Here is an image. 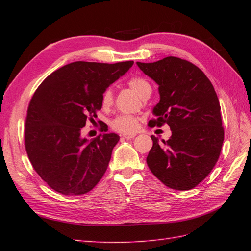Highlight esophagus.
Returning <instances> with one entry per match:
<instances>
[{"instance_id":"34e87169","label":"esophagus","mask_w":251,"mask_h":251,"mask_svg":"<svg viewBox=\"0 0 251 251\" xmlns=\"http://www.w3.org/2000/svg\"><path fill=\"white\" fill-rule=\"evenodd\" d=\"M123 137L125 138V139H132V138H135L136 137V134H124L123 135Z\"/></svg>"}]
</instances>
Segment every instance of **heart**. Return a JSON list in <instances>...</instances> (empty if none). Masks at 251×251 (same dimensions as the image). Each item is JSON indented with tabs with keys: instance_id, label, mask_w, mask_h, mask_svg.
Segmentation results:
<instances>
[{
	"instance_id": "1",
	"label": "heart",
	"mask_w": 251,
	"mask_h": 251,
	"mask_svg": "<svg viewBox=\"0 0 251 251\" xmlns=\"http://www.w3.org/2000/svg\"><path fill=\"white\" fill-rule=\"evenodd\" d=\"M128 85L134 92L142 97L143 95L148 92H151V85L145 78L135 76L131 77L128 81ZM112 102V92L111 89H105L102 96H101V104L103 106H108ZM138 122L139 119L137 116L130 114H121L116 116L115 119L111 122V127L114 130L119 132H124V134H131L134 132L138 127Z\"/></svg>"
}]
</instances>
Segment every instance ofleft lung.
<instances>
[{"label": "left lung", "mask_w": 251, "mask_h": 251, "mask_svg": "<svg viewBox=\"0 0 251 251\" xmlns=\"http://www.w3.org/2000/svg\"><path fill=\"white\" fill-rule=\"evenodd\" d=\"M137 65L156 82L161 97L149 126L166 123L172 129L166 141L151 136L148 166L170 189H193L215 167L225 140L215 88L199 67L178 57Z\"/></svg>", "instance_id": "8db88e82"}]
</instances>
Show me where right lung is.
Here are the masks:
<instances>
[{"mask_svg": "<svg viewBox=\"0 0 251 251\" xmlns=\"http://www.w3.org/2000/svg\"><path fill=\"white\" fill-rule=\"evenodd\" d=\"M134 61H75L50 74L32 97L25 119V147L37 175L63 195H82L103 177L120 140L103 134L88 141L81 130L95 122L101 96ZM101 131H108L101 127Z\"/></svg>", "mask_w": 251, "mask_h": 251, "instance_id": "1", "label": "right lung"}]
</instances>
